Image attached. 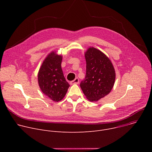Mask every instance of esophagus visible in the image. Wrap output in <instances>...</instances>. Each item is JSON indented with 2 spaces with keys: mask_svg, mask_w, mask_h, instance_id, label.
Here are the masks:
<instances>
[{
  "mask_svg": "<svg viewBox=\"0 0 152 152\" xmlns=\"http://www.w3.org/2000/svg\"><path fill=\"white\" fill-rule=\"evenodd\" d=\"M79 82V79L77 77L75 78V80H72L70 82V84L71 85H73V84H78Z\"/></svg>",
  "mask_w": 152,
  "mask_h": 152,
  "instance_id": "obj_1",
  "label": "esophagus"
}]
</instances>
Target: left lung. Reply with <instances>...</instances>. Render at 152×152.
Wrapping results in <instances>:
<instances>
[{
	"label": "left lung",
	"instance_id": "1",
	"mask_svg": "<svg viewBox=\"0 0 152 152\" xmlns=\"http://www.w3.org/2000/svg\"><path fill=\"white\" fill-rule=\"evenodd\" d=\"M85 58L86 76L80 86L88 100L97 102L112 90L115 80V71L110 58L96 48H88L85 52Z\"/></svg>",
	"mask_w": 152,
	"mask_h": 152
}]
</instances>
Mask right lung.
I'll use <instances>...</instances> for the list:
<instances>
[{"mask_svg":"<svg viewBox=\"0 0 152 152\" xmlns=\"http://www.w3.org/2000/svg\"><path fill=\"white\" fill-rule=\"evenodd\" d=\"M62 56L51 52L43 61L38 73V82L42 93L54 102L66 96L70 85L64 76L61 68Z\"/></svg>","mask_w":152,"mask_h":152,"instance_id":"1","label":"right lung"}]
</instances>
